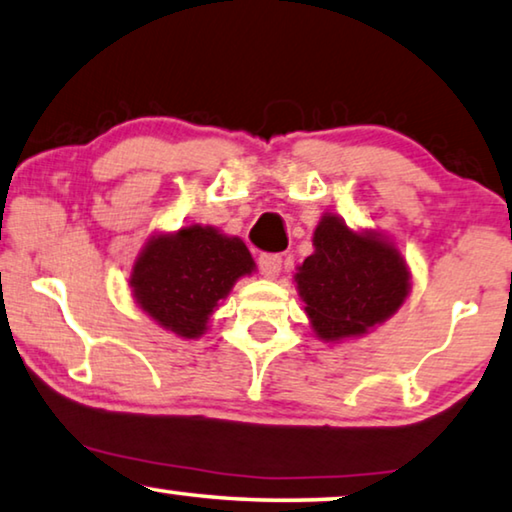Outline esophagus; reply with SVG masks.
<instances>
[{"instance_id": "34e87169", "label": "esophagus", "mask_w": 512, "mask_h": 512, "mask_svg": "<svg viewBox=\"0 0 512 512\" xmlns=\"http://www.w3.org/2000/svg\"><path fill=\"white\" fill-rule=\"evenodd\" d=\"M258 270H261L263 277L277 279L281 272V256L279 254H263L258 258Z\"/></svg>"}]
</instances>
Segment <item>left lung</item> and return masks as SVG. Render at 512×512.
Wrapping results in <instances>:
<instances>
[{
  "label": "left lung",
  "instance_id": "left-lung-1",
  "mask_svg": "<svg viewBox=\"0 0 512 512\" xmlns=\"http://www.w3.org/2000/svg\"><path fill=\"white\" fill-rule=\"evenodd\" d=\"M311 328L323 342L362 337L404 305L411 272L402 251L376 231H353L325 212L314 231V254L295 272Z\"/></svg>",
  "mask_w": 512,
  "mask_h": 512
}]
</instances>
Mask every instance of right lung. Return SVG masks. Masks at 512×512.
Returning <instances> with one entry per match:
<instances>
[{"label": "right lung", "mask_w": 512, "mask_h": 512, "mask_svg": "<svg viewBox=\"0 0 512 512\" xmlns=\"http://www.w3.org/2000/svg\"><path fill=\"white\" fill-rule=\"evenodd\" d=\"M254 270L240 238L191 224L175 233H154L133 263L129 286L154 323L182 339H198L235 281Z\"/></svg>", "instance_id": "right-lung-1"}]
</instances>
